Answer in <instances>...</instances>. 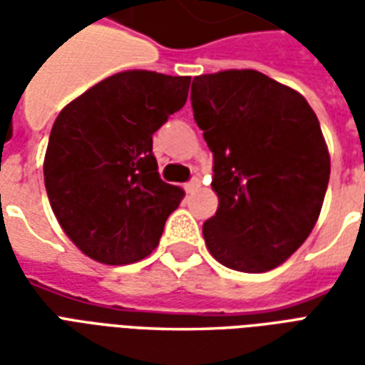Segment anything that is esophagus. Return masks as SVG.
I'll list each match as a JSON object with an SVG mask.
<instances>
[{"label":"esophagus","mask_w":365,"mask_h":365,"mask_svg":"<svg viewBox=\"0 0 365 365\" xmlns=\"http://www.w3.org/2000/svg\"><path fill=\"white\" fill-rule=\"evenodd\" d=\"M199 187H201V182H199L197 178H191L190 182L185 183V191H187V193H195Z\"/></svg>","instance_id":"34e87169"}]
</instances>
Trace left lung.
Here are the masks:
<instances>
[{
	"instance_id": "8db88e82",
	"label": "left lung",
	"mask_w": 365,
	"mask_h": 365,
	"mask_svg": "<svg viewBox=\"0 0 365 365\" xmlns=\"http://www.w3.org/2000/svg\"><path fill=\"white\" fill-rule=\"evenodd\" d=\"M191 107L219 195L203 225L209 252L246 274L279 266L311 235L329 185L317 115L301 93L256 70L193 78Z\"/></svg>"
}]
</instances>
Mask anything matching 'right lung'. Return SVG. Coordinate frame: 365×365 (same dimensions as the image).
I'll return each mask as SVG.
<instances>
[{
	"label": "right lung",
	"instance_id": "obj_1",
	"mask_svg": "<svg viewBox=\"0 0 365 365\" xmlns=\"http://www.w3.org/2000/svg\"><path fill=\"white\" fill-rule=\"evenodd\" d=\"M191 78L120 72L66 105L44 156V185L60 227L109 266L146 258L183 191L162 182L152 135L180 111Z\"/></svg>",
	"mask_w": 365,
	"mask_h": 365
}]
</instances>
